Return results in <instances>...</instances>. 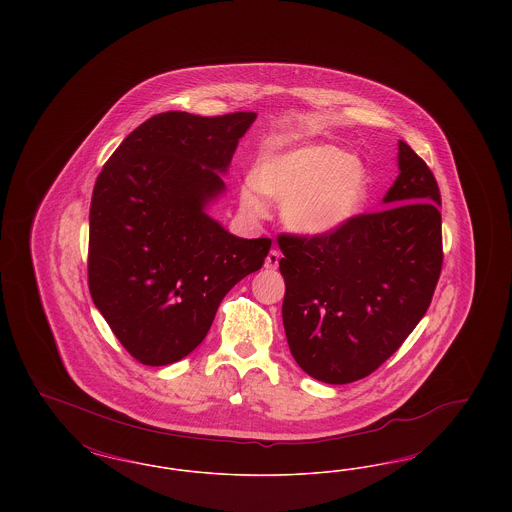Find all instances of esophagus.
Wrapping results in <instances>:
<instances>
[{"mask_svg": "<svg viewBox=\"0 0 512 512\" xmlns=\"http://www.w3.org/2000/svg\"><path fill=\"white\" fill-rule=\"evenodd\" d=\"M280 251H276V249H270L268 251L267 259H265V267L268 270H274V268H278V263H280Z\"/></svg>", "mask_w": 512, "mask_h": 512, "instance_id": "obj_1", "label": "esophagus"}]
</instances>
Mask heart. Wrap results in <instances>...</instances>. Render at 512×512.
<instances>
[{
  "instance_id": "b5f03b06",
  "label": "heart",
  "mask_w": 512,
  "mask_h": 512,
  "mask_svg": "<svg viewBox=\"0 0 512 512\" xmlns=\"http://www.w3.org/2000/svg\"><path fill=\"white\" fill-rule=\"evenodd\" d=\"M365 167L328 144L267 151L240 186V203L251 217L267 211L265 196L282 201L284 224L301 236H328L355 219L368 197Z\"/></svg>"
}]
</instances>
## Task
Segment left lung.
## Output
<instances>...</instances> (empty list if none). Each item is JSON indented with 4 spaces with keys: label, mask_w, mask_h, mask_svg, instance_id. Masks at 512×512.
I'll return each instance as SVG.
<instances>
[{
    "label": "left lung",
    "mask_w": 512,
    "mask_h": 512,
    "mask_svg": "<svg viewBox=\"0 0 512 512\" xmlns=\"http://www.w3.org/2000/svg\"><path fill=\"white\" fill-rule=\"evenodd\" d=\"M397 165L386 209L357 215L328 236H278L288 345L320 382L372 374L432 303L443 263L438 182L401 140Z\"/></svg>",
    "instance_id": "1"
}]
</instances>
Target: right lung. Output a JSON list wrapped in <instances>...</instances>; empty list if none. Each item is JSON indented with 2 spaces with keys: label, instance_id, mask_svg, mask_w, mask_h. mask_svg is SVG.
<instances>
[{
  "label": "right lung",
  "instance_id": "add662e5",
  "mask_svg": "<svg viewBox=\"0 0 512 512\" xmlns=\"http://www.w3.org/2000/svg\"><path fill=\"white\" fill-rule=\"evenodd\" d=\"M257 113H159L99 172L90 205L88 286L122 347L142 365L190 355L220 301L259 270L270 238L244 240L205 213Z\"/></svg>",
  "mask_w": 512,
  "mask_h": 512
}]
</instances>
